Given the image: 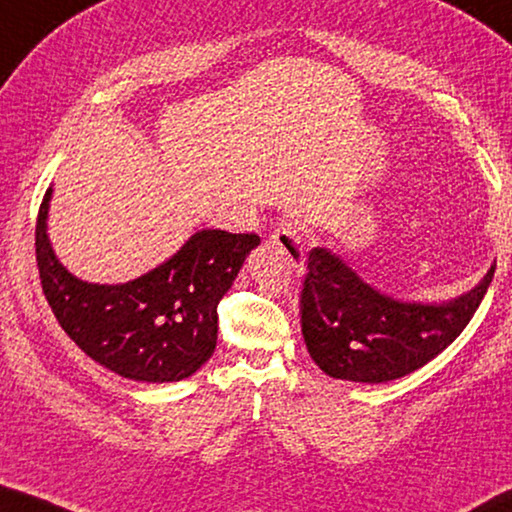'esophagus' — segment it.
<instances>
[{
  "instance_id": "esophagus-1",
  "label": "esophagus",
  "mask_w": 512,
  "mask_h": 512,
  "mask_svg": "<svg viewBox=\"0 0 512 512\" xmlns=\"http://www.w3.org/2000/svg\"><path fill=\"white\" fill-rule=\"evenodd\" d=\"M271 244L275 248L284 250L291 257L293 264H300L302 257H305V248H307V235L305 230L300 228L298 223H291V221H284L277 225L271 235Z\"/></svg>"
}]
</instances>
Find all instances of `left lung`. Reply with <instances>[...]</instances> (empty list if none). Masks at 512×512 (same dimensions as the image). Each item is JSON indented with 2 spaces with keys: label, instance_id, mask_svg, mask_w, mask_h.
<instances>
[{
  "label": "left lung",
  "instance_id": "1",
  "mask_svg": "<svg viewBox=\"0 0 512 512\" xmlns=\"http://www.w3.org/2000/svg\"><path fill=\"white\" fill-rule=\"evenodd\" d=\"M495 264L472 291L440 305L402 302L370 287L341 257L311 248L300 323L316 366L334 379L381 384L438 357L470 323Z\"/></svg>",
  "mask_w": 512,
  "mask_h": 512
}]
</instances>
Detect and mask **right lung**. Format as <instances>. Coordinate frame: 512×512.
<instances>
[{"mask_svg":"<svg viewBox=\"0 0 512 512\" xmlns=\"http://www.w3.org/2000/svg\"><path fill=\"white\" fill-rule=\"evenodd\" d=\"M51 187L36 221L42 293L90 359L149 384L192 377L216 348V305L235 282L255 232L201 230L167 262L126 284H92L58 262L47 237Z\"/></svg>","mask_w":512,"mask_h":512,"instance_id":"add662e5","label":"right lung"}]
</instances>
